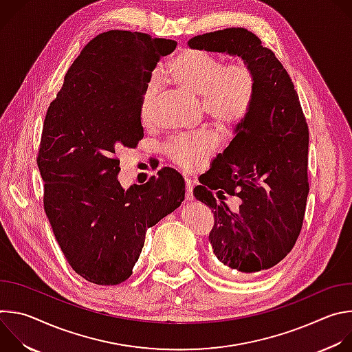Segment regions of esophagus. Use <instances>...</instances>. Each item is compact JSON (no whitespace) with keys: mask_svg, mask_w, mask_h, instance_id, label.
<instances>
[{"mask_svg":"<svg viewBox=\"0 0 352 352\" xmlns=\"http://www.w3.org/2000/svg\"><path fill=\"white\" fill-rule=\"evenodd\" d=\"M185 199L186 200H193V184L189 178L185 179Z\"/></svg>","mask_w":352,"mask_h":352,"instance_id":"1","label":"esophagus"}]
</instances>
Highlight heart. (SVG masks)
Returning a JSON list of instances; mask_svg holds the SVG:
<instances>
[{
	"instance_id": "obj_1",
	"label": "heart",
	"mask_w": 352,
	"mask_h": 352,
	"mask_svg": "<svg viewBox=\"0 0 352 352\" xmlns=\"http://www.w3.org/2000/svg\"><path fill=\"white\" fill-rule=\"evenodd\" d=\"M182 90L200 98L204 111L219 125H239L252 109L258 76L254 67L243 60L224 64L217 56L199 48L179 52L162 76ZM157 96V83H150L143 96L142 117L147 120ZM219 138L210 131L178 135L166 144L168 159L178 167L196 171L216 152Z\"/></svg>"
}]
</instances>
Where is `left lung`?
I'll list each match as a JSON object with an SVG mask.
<instances>
[{
    "label": "left lung",
    "instance_id": "8db88e82",
    "mask_svg": "<svg viewBox=\"0 0 352 352\" xmlns=\"http://www.w3.org/2000/svg\"><path fill=\"white\" fill-rule=\"evenodd\" d=\"M188 44L238 56L258 76L252 109L193 189L214 214L209 241L216 258L224 270L248 278L281 262L302 228L309 193L308 124L285 68L252 32L228 28L195 36ZM226 194L241 199L236 211L225 205Z\"/></svg>",
    "mask_w": 352,
    "mask_h": 352
}]
</instances>
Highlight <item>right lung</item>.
<instances>
[{
	"label": "right lung",
	"instance_id": "1",
	"mask_svg": "<svg viewBox=\"0 0 352 352\" xmlns=\"http://www.w3.org/2000/svg\"><path fill=\"white\" fill-rule=\"evenodd\" d=\"M177 41L129 30L96 36L50 103L37 166L44 212L69 266L97 285L131 277L147 228L184 200L182 175L162 168L124 189L118 155L143 138L142 103L152 72Z\"/></svg>",
	"mask_w": 352,
	"mask_h": 352
}]
</instances>
